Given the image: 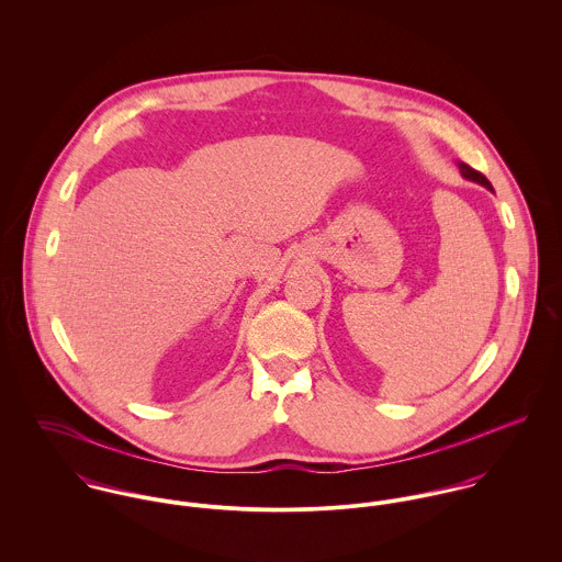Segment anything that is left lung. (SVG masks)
Segmentation results:
<instances>
[{
  "mask_svg": "<svg viewBox=\"0 0 562 562\" xmlns=\"http://www.w3.org/2000/svg\"><path fill=\"white\" fill-rule=\"evenodd\" d=\"M459 170H461V175H463L465 179H470V181H476V183H481V186H484L486 190H493V188H491V183H488V179H486L484 175H481L479 170H474L472 166H468L465 161H459Z\"/></svg>",
  "mask_w": 562,
  "mask_h": 562,
  "instance_id": "left-lung-1",
  "label": "left lung"
}]
</instances>
